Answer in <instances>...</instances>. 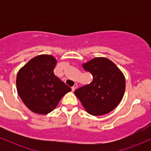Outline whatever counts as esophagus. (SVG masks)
<instances>
[{"mask_svg": "<svg viewBox=\"0 0 151 151\" xmlns=\"http://www.w3.org/2000/svg\"><path fill=\"white\" fill-rule=\"evenodd\" d=\"M77 84H74V85L72 87V91H74V90H75L76 88H77Z\"/></svg>", "mask_w": 151, "mask_h": 151, "instance_id": "34e87169", "label": "esophagus"}]
</instances>
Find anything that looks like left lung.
Returning <instances> with one entry per match:
<instances>
[{
  "mask_svg": "<svg viewBox=\"0 0 151 151\" xmlns=\"http://www.w3.org/2000/svg\"><path fill=\"white\" fill-rule=\"evenodd\" d=\"M93 80L74 93L89 114H108L119 104L126 89V80L119 67L106 58H95L82 65Z\"/></svg>",
  "mask_w": 151,
  "mask_h": 151,
  "instance_id": "left-lung-1",
  "label": "left lung"
}]
</instances>
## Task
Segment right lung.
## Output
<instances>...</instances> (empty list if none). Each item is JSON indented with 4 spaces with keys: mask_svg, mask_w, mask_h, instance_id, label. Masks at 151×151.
<instances>
[{
    "mask_svg": "<svg viewBox=\"0 0 151 151\" xmlns=\"http://www.w3.org/2000/svg\"><path fill=\"white\" fill-rule=\"evenodd\" d=\"M57 60L52 55H40L20 69L16 77L17 91L31 111L47 114L56 108L64 95L70 91L54 74Z\"/></svg>",
    "mask_w": 151,
    "mask_h": 151,
    "instance_id": "right-lung-1",
    "label": "right lung"
}]
</instances>
